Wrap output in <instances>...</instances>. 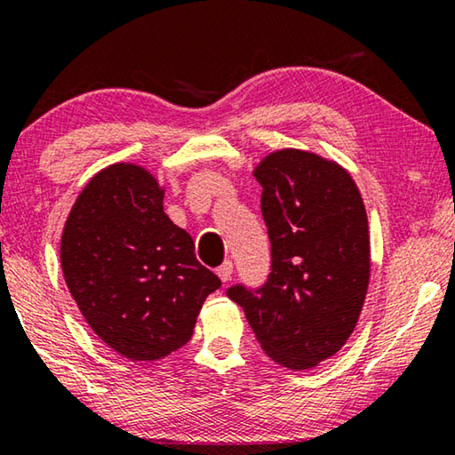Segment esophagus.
Returning a JSON list of instances; mask_svg holds the SVG:
<instances>
[{
    "mask_svg": "<svg viewBox=\"0 0 455 455\" xmlns=\"http://www.w3.org/2000/svg\"><path fill=\"white\" fill-rule=\"evenodd\" d=\"M216 274H219L220 280L227 283V282L230 280V275H233V263H230V261H225L219 269H216Z\"/></svg>",
    "mask_w": 455,
    "mask_h": 455,
    "instance_id": "1",
    "label": "esophagus"
}]
</instances>
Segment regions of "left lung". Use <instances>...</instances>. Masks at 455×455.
I'll return each mask as SVG.
<instances>
[{"label": "left lung", "mask_w": 455, "mask_h": 455, "mask_svg": "<svg viewBox=\"0 0 455 455\" xmlns=\"http://www.w3.org/2000/svg\"><path fill=\"white\" fill-rule=\"evenodd\" d=\"M271 241L266 286L228 296L261 349L283 368L310 370L347 343L368 294V214L351 173L302 148H277L253 167Z\"/></svg>", "instance_id": "1"}]
</instances>
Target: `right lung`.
Returning a JSON list of instances; mask_svg holds the SVG:
<instances>
[{
    "instance_id": "1",
    "label": "right lung",
    "mask_w": 455,
    "mask_h": 455,
    "mask_svg": "<svg viewBox=\"0 0 455 455\" xmlns=\"http://www.w3.org/2000/svg\"><path fill=\"white\" fill-rule=\"evenodd\" d=\"M165 186L139 163H112L81 189L60 235V267L81 315L108 347L155 362L192 339L219 275L163 210Z\"/></svg>"
}]
</instances>
